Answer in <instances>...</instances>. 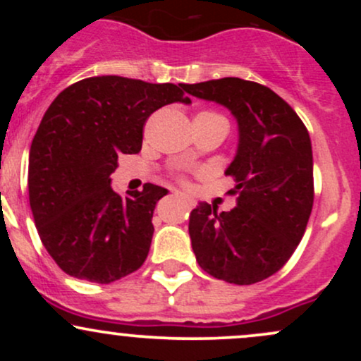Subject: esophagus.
Masks as SVG:
<instances>
[{
    "label": "esophagus",
    "mask_w": 361,
    "mask_h": 361,
    "mask_svg": "<svg viewBox=\"0 0 361 361\" xmlns=\"http://www.w3.org/2000/svg\"><path fill=\"white\" fill-rule=\"evenodd\" d=\"M173 193H175V195H176V197L183 198V200L186 202V205H188V207H193V204H195V202H193V198L186 197V195H183V193H181V192H178V190H175V192H173Z\"/></svg>",
    "instance_id": "1"
}]
</instances>
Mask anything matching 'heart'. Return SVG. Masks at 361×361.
I'll list each match as a JSON object with an SVG mask.
<instances>
[{
    "instance_id": "b5f03b06",
    "label": "heart",
    "mask_w": 361,
    "mask_h": 361,
    "mask_svg": "<svg viewBox=\"0 0 361 361\" xmlns=\"http://www.w3.org/2000/svg\"><path fill=\"white\" fill-rule=\"evenodd\" d=\"M197 117H204V118H221V120H226L222 117V115L215 114V111H202V114H198ZM195 117V118H197Z\"/></svg>"
}]
</instances>
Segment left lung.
I'll return each mask as SVG.
<instances>
[{
    "mask_svg": "<svg viewBox=\"0 0 361 361\" xmlns=\"http://www.w3.org/2000/svg\"><path fill=\"white\" fill-rule=\"evenodd\" d=\"M238 120L239 144L226 176L229 212L200 202L188 233L198 264L215 279L251 285L276 273L299 246L314 204L312 146L299 115L275 91L241 78L180 85Z\"/></svg>",
    "mask_w": 361,
    "mask_h": 361,
    "instance_id": "obj_1",
    "label": "left lung"
}]
</instances>
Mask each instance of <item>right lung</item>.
<instances>
[{
  "label": "right lung",
  "mask_w": 361,
  "mask_h": 361,
  "mask_svg": "<svg viewBox=\"0 0 361 361\" xmlns=\"http://www.w3.org/2000/svg\"><path fill=\"white\" fill-rule=\"evenodd\" d=\"M180 85L122 76L86 78L57 94L28 156V198L40 241L68 275L111 283L142 267L152 214L166 188L127 197L111 188L120 154H137L152 111L190 103Z\"/></svg>",
  "instance_id": "add662e5"
}]
</instances>
